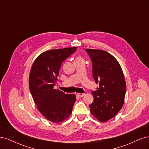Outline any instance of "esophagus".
I'll list each match as a JSON object with an SVG mask.
<instances>
[{
    "instance_id": "obj_1",
    "label": "esophagus",
    "mask_w": 149,
    "mask_h": 149,
    "mask_svg": "<svg viewBox=\"0 0 149 149\" xmlns=\"http://www.w3.org/2000/svg\"><path fill=\"white\" fill-rule=\"evenodd\" d=\"M77 96L79 97H83V96H84V94H82V93H78L77 94Z\"/></svg>"
}]
</instances>
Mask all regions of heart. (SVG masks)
Instances as JSON below:
<instances>
[{
  "label": "heart",
  "instance_id": "obj_1",
  "mask_svg": "<svg viewBox=\"0 0 149 149\" xmlns=\"http://www.w3.org/2000/svg\"><path fill=\"white\" fill-rule=\"evenodd\" d=\"M78 59H81V58H78L76 60H78Z\"/></svg>",
  "mask_w": 149,
  "mask_h": 149
}]
</instances>
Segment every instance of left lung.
Masks as SVG:
<instances>
[{
	"label": "left lung",
	"mask_w": 149,
	"mask_h": 149,
	"mask_svg": "<svg viewBox=\"0 0 149 149\" xmlns=\"http://www.w3.org/2000/svg\"><path fill=\"white\" fill-rule=\"evenodd\" d=\"M91 58L93 76L99 88L92 91L94 101L89 105L91 114L102 123L109 120L123 107L126 84L119 62L108 52L86 49Z\"/></svg>",
	"instance_id": "8db88e82"
}]
</instances>
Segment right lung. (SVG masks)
I'll return each mask as SVG.
<instances>
[{
  "instance_id": "add662e5",
  "label": "right lung",
  "mask_w": 149,
  "mask_h": 149,
  "mask_svg": "<svg viewBox=\"0 0 149 149\" xmlns=\"http://www.w3.org/2000/svg\"><path fill=\"white\" fill-rule=\"evenodd\" d=\"M77 47L55 49L42 53L31 68L29 88L38 111L47 120L60 123L68 118L76 100L74 94L54 89L62 63Z\"/></svg>"
}]
</instances>
